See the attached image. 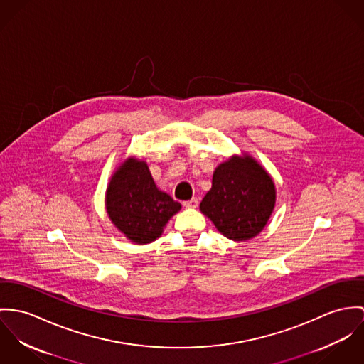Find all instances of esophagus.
<instances>
[{
    "instance_id": "esophagus-1",
    "label": "esophagus",
    "mask_w": 364,
    "mask_h": 364,
    "mask_svg": "<svg viewBox=\"0 0 364 364\" xmlns=\"http://www.w3.org/2000/svg\"><path fill=\"white\" fill-rule=\"evenodd\" d=\"M183 205H184L186 208H197V206H198V200H197V198H191V200H188V201L183 202Z\"/></svg>"
}]
</instances>
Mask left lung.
Listing matches in <instances>:
<instances>
[{"label":"left lung","instance_id":"1","mask_svg":"<svg viewBox=\"0 0 364 364\" xmlns=\"http://www.w3.org/2000/svg\"><path fill=\"white\" fill-rule=\"evenodd\" d=\"M275 201L272 177L245 154L232 156L215 168L212 188L203 197L200 209L225 237L244 242L261 233Z\"/></svg>","mask_w":364,"mask_h":364}]
</instances>
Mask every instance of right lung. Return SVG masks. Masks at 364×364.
I'll return each mask as SVG.
<instances>
[{
    "instance_id": "obj_1",
    "label": "right lung",
    "mask_w": 364,
    "mask_h": 364,
    "mask_svg": "<svg viewBox=\"0 0 364 364\" xmlns=\"http://www.w3.org/2000/svg\"><path fill=\"white\" fill-rule=\"evenodd\" d=\"M106 209L128 240L148 244L162 236L166 223L181 205L156 187L146 162L128 158L107 186Z\"/></svg>"
}]
</instances>
